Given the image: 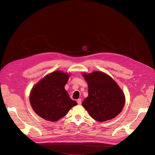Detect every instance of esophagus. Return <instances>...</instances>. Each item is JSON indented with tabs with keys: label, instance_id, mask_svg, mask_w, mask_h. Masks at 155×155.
I'll use <instances>...</instances> for the list:
<instances>
[{
	"label": "esophagus",
	"instance_id": "obj_1",
	"mask_svg": "<svg viewBox=\"0 0 155 155\" xmlns=\"http://www.w3.org/2000/svg\"><path fill=\"white\" fill-rule=\"evenodd\" d=\"M77 103H78L79 105H81V99H78L77 100Z\"/></svg>",
	"mask_w": 155,
	"mask_h": 155
}]
</instances>
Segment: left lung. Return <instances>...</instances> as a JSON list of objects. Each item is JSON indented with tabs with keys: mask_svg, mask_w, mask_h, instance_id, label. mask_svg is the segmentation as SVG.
Listing matches in <instances>:
<instances>
[{
	"mask_svg": "<svg viewBox=\"0 0 155 155\" xmlns=\"http://www.w3.org/2000/svg\"><path fill=\"white\" fill-rule=\"evenodd\" d=\"M83 76L88 83V95L82 105L93 119L105 121L114 118L122 110L125 96L114 79L100 71Z\"/></svg>",
	"mask_w": 155,
	"mask_h": 155,
	"instance_id": "1",
	"label": "left lung"
}]
</instances>
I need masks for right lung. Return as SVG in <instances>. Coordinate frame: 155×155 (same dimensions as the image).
<instances>
[{
  "mask_svg": "<svg viewBox=\"0 0 155 155\" xmlns=\"http://www.w3.org/2000/svg\"><path fill=\"white\" fill-rule=\"evenodd\" d=\"M68 79L67 73L58 70L48 74L32 88L30 102L37 115L46 120L57 121L77 105L64 89Z\"/></svg>",
  "mask_w": 155,
  "mask_h": 155,
  "instance_id": "obj_1",
  "label": "right lung"
}]
</instances>
